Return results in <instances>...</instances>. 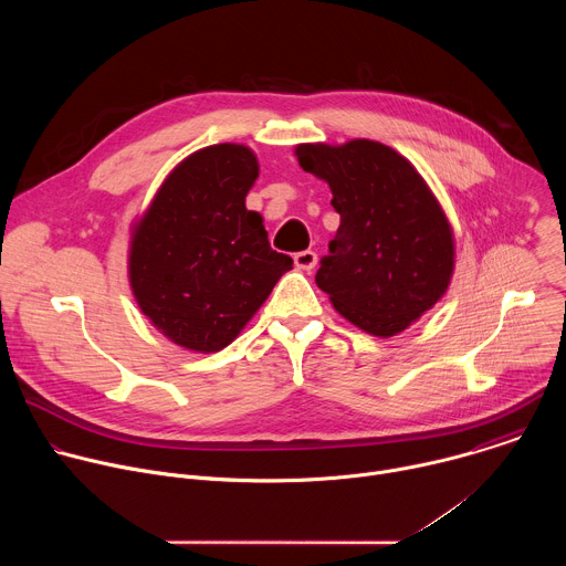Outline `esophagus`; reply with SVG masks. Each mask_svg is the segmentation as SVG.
Instances as JSON below:
<instances>
[{"mask_svg":"<svg viewBox=\"0 0 566 566\" xmlns=\"http://www.w3.org/2000/svg\"><path fill=\"white\" fill-rule=\"evenodd\" d=\"M293 262L300 271H313L317 264V255L313 251H300L293 255Z\"/></svg>","mask_w":566,"mask_h":566,"instance_id":"esophagus-1","label":"esophagus"}]
</instances>
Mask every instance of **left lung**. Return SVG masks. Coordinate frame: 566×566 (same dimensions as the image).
Instances as JSON below:
<instances>
[{"label": "left lung", "instance_id": "1", "mask_svg": "<svg viewBox=\"0 0 566 566\" xmlns=\"http://www.w3.org/2000/svg\"><path fill=\"white\" fill-rule=\"evenodd\" d=\"M295 156L329 184L340 214L315 284L371 336L408 329L443 297L454 271V237L437 197L406 156L376 140L304 143Z\"/></svg>", "mask_w": 566, "mask_h": 566}]
</instances>
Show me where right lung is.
<instances>
[{
    "label": "right lung",
    "instance_id": "obj_1",
    "mask_svg": "<svg viewBox=\"0 0 566 566\" xmlns=\"http://www.w3.org/2000/svg\"><path fill=\"white\" fill-rule=\"evenodd\" d=\"M260 177L247 145L190 154L136 221L129 284L140 311L175 345L228 347L293 260L269 244L262 214L247 208Z\"/></svg>",
    "mask_w": 566,
    "mask_h": 566
}]
</instances>
